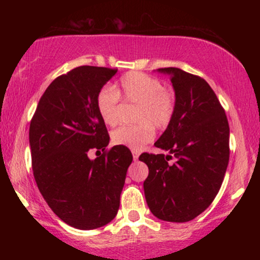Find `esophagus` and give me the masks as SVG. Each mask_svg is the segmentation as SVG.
<instances>
[{"instance_id": "obj_1", "label": "esophagus", "mask_w": 260, "mask_h": 260, "mask_svg": "<svg viewBox=\"0 0 260 260\" xmlns=\"http://www.w3.org/2000/svg\"><path fill=\"white\" fill-rule=\"evenodd\" d=\"M132 154H133V159H134V160H138V157H139V151L133 150Z\"/></svg>"}]
</instances>
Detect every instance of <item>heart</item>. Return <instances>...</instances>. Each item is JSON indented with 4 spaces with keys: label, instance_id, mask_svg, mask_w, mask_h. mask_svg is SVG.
<instances>
[{
    "label": "heart",
    "instance_id": "obj_1",
    "mask_svg": "<svg viewBox=\"0 0 260 260\" xmlns=\"http://www.w3.org/2000/svg\"><path fill=\"white\" fill-rule=\"evenodd\" d=\"M120 96L131 103H138L137 124L118 127L111 134L112 143L132 150H140L155 136L154 126L164 128L171 122L175 112V96L164 89L162 83L140 72H129L120 79L115 89L104 86L96 95V110L107 126L120 121Z\"/></svg>",
    "mask_w": 260,
    "mask_h": 260
}]
</instances>
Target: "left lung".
<instances>
[{
	"instance_id": "1",
	"label": "left lung",
	"mask_w": 260,
	"mask_h": 260,
	"mask_svg": "<svg viewBox=\"0 0 260 260\" xmlns=\"http://www.w3.org/2000/svg\"><path fill=\"white\" fill-rule=\"evenodd\" d=\"M156 71L171 79L175 112L154 144L169 154L139 156L149 169L144 194L157 219L187 222L211 204L221 187L230 157L229 122L215 92L201 77L175 67ZM172 156L176 161L169 164Z\"/></svg>"
}]
</instances>
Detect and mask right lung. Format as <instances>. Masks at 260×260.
I'll list each match as a JSON object with an SVG mask.
<instances>
[{
  "label": "right lung",
  "mask_w": 260,
  "mask_h": 260,
  "mask_svg": "<svg viewBox=\"0 0 260 260\" xmlns=\"http://www.w3.org/2000/svg\"><path fill=\"white\" fill-rule=\"evenodd\" d=\"M117 70L80 66L59 76L39 101L29 128L31 165L39 190L62 221L94 230L117 215L133 156L110 137L96 95ZM91 150L103 151L96 159Z\"/></svg>",
  "instance_id": "right-lung-1"
}]
</instances>
